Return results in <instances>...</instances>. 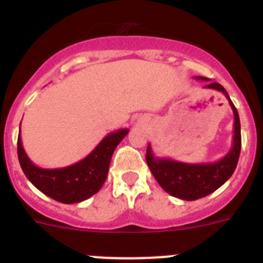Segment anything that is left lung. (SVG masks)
I'll return each instance as SVG.
<instances>
[{
    "mask_svg": "<svg viewBox=\"0 0 263 263\" xmlns=\"http://www.w3.org/2000/svg\"><path fill=\"white\" fill-rule=\"evenodd\" d=\"M197 80L206 81L204 88L221 92L229 101L234 115L233 145L225 157L212 163H183L170 158L155 157L152 145L148 143L146 152L147 166L159 185L171 196L182 200H196L212 194L221 187L236 170L241 152V124L238 111L232 103L225 88L218 83H211L210 79L196 76Z\"/></svg>",
    "mask_w": 263,
    "mask_h": 263,
    "instance_id": "left-lung-1",
    "label": "left lung"
}]
</instances>
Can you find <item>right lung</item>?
<instances>
[{"label":"right lung","mask_w":263,"mask_h":263,"mask_svg":"<svg viewBox=\"0 0 263 263\" xmlns=\"http://www.w3.org/2000/svg\"><path fill=\"white\" fill-rule=\"evenodd\" d=\"M127 133L129 129L109 133L84 159L60 168H42L32 163L23 148L21 136H18V159L26 178L39 191L59 203H80L103 187L111 155Z\"/></svg>","instance_id":"1"}]
</instances>
